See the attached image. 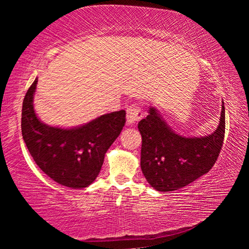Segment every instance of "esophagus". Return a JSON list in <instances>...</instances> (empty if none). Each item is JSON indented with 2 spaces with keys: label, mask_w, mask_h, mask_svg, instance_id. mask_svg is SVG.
<instances>
[{
  "label": "esophagus",
  "mask_w": 249,
  "mask_h": 249,
  "mask_svg": "<svg viewBox=\"0 0 249 249\" xmlns=\"http://www.w3.org/2000/svg\"><path fill=\"white\" fill-rule=\"evenodd\" d=\"M142 117V108L136 104H132L127 108V114H126V124L127 125H134L137 123Z\"/></svg>",
  "instance_id": "esophagus-1"
}]
</instances>
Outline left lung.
Returning a JSON list of instances; mask_svg holds the SVG:
<instances>
[{"mask_svg": "<svg viewBox=\"0 0 249 249\" xmlns=\"http://www.w3.org/2000/svg\"><path fill=\"white\" fill-rule=\"evenodd\" d=\"M212 134L187 137L176 133L155 107L138 123L142 135L141 168L155 190H178L209 172L222 149L225 134V107Z\"/></svg>", "mask_w": 249, "mask_h": 249, "instance_id": "1", "label": "left lung"}]
</instances>
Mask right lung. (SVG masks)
<instances>
[{
  "mask_svg": "<svg viewBox=\"0 0 249 249\" xmlns=\"http://www.w3.org/2000/svg\"><path fill=\"white\" fill-rule=\"evenodd\" d=\"M38 79L23 101L22 135L34 161L49 178L71 189L89 187L102 168L104 156L125 125L124 109L107 113L75 127L41 122L34 109Z\"/></svg>",
  "mask_w": 249,
  "mask_h": 249,
  "instance_id": "obj_1",
  "label": "right lung"
}]
</instances>
